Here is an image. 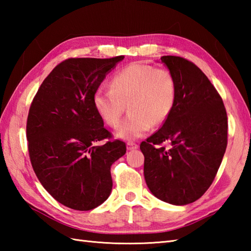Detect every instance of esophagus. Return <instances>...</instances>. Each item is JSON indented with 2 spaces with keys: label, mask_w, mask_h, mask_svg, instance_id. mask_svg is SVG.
I'll return each mask as SVG.
<instances>
[{
  "label": "esophagus",
  "mask_w": 251,
  "mask_h": 251,
  "mask_svg": "<svg viewBox=\"0 0 251 251\" xmlns=\"http://www.w3.org/2000/svg\"><path fill=\"white\" fill-rule=\"evenodd\" d=\"M138 146L137 143H135V142H127V150H136V149H138Z\"/></svg>",
  "instance_id": "34e87169"
}]
</instances>
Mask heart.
Here are the masks:
<instances>
[{"instance_id": "obj_1", "label": "heart", "mask_w": 251, "mask_h": 251, "mask_svg": "<svg viewBox=\"0 0 251 251\" xmlns=\"http://www.w3.org/2000/svg\"><path fill=\"white\" fill-rule=\"evenodd\" d=\"M177 86L167 69L132 63L112 78L111 88H99L94 95L96 111L109 126L119 124L125 104L129 115L115 130L123 140L146 135L152 125H161L174 109Z\"/></svg>"}]
</instances>
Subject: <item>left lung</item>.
Wrapping results in <instances>:
<instances>
[{"label": "left lung", "mask_w": 251, "mask_h": 251, "mask_svg": "<svg viewBox=\"0 0 251 251\" xmlns=\"http://www.w3.org/2000/svg\"><path fill=\"white\" fill-rule=\"evenodd\" d=\"M161 60L176 79L172 113L142 141L145 179L158 200L182 206L199 200L214 181L227 145V116L214 85L193 62L177 56ZM168 141L170 149L161 147Z\"/></svg>", "instance_id": "obj_1"}]
</instances>
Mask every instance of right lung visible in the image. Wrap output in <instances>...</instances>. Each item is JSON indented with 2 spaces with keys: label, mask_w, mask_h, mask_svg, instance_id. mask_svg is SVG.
<instances>
[{
  "label": "right lung",
  "mask_w": 251,
  "mask_h": 251,
  "mask_svg": "<svg viewBox=\"0 0 251 251\" xmlns=\"http://www.w3.org/2000/svg\"><path fill=\"white\" fill-rule=\"evenodd\" d=\"M124 59L69 58L54 68L37 90L26 121L30 161L44 189L71 209L92 210L112 190L111 166L126 153L110 139L96 111L94 95Z\"/></svg>",
  "instance_id": "obj_1"
}]
</instances>
